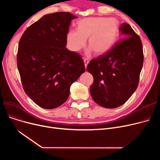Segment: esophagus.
Returning a JSON list of instances; mask_svg holds the SVG:
<instances>
[{
  "label": "esophagus",
  "instance_id": "esophagus-1",
  "mask_svg": "<svg viewBox=\"0 0 160 160\" xmlns=\"http://www.w3.org/2000/svg\"><path fill=\"white\" fill-rule=\"evenodd\" d=\"M83 62H84V64H85V67H86L88 64L89 63V60L88 58H83Z\"/></svg>",
  "mask_w": 160,
  "mask_h": 160
}]
</instances>
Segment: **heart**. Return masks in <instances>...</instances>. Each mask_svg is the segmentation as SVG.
<instances>
[{"label":"heart","instance_id":"1","mask_svg":"<svg viewBox=\"0 0 160 160\" xmlns=\"http://www.w3.org/2000/svg\"><path fill=\"white\" fill-rule=\"evenodd\" d=\"M119 23L114 18H88L77 22V30H70L67 36V45L73 52H78L84 47L86 39L89 52L97 55L104 54L116 40Z\"/></svg>","mask_w":160,"mask_h":160}]
</instances>
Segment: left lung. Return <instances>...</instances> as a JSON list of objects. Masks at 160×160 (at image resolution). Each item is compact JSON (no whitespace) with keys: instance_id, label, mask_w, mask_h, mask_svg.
Here are the masks:
<instances>
[{"instance_id":"left-lung-1","label":"left lung","mask_w":160,"mask_h":160,"mask_svg":"<svg viewBox=\"0 0 160 160\" xmlns=\"http://www.w3.org/2000/svg\"><path fill=\"white\" fill-rule=\"evenodd\" d=\"M119 30L122 38L87 66L94 79L90 88L91 97L106 108H117L129 99L138 88L143 63L139 36L126 22Z\"/></svg>"}]
</instances>
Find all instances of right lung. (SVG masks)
<instances>
[{
    "label": "right lung",
    "instance_id": "add662e5",
    "mask_svg": "<svg viewBox=\"0 0 160 160\" xmlns=\"http://www.w3.org/2000/svg\"><path fill=\"white\" fill-rule=\"evenodd\" d=\"M77 18L69 12L45 15L19 41L17 64L23 89L43 108L63 104L72 83L86 71L81 56L65 47L71 21Z\"/></svg>",
    "mask_w": 160,
    "mask_h": 160
}]
</instances>
